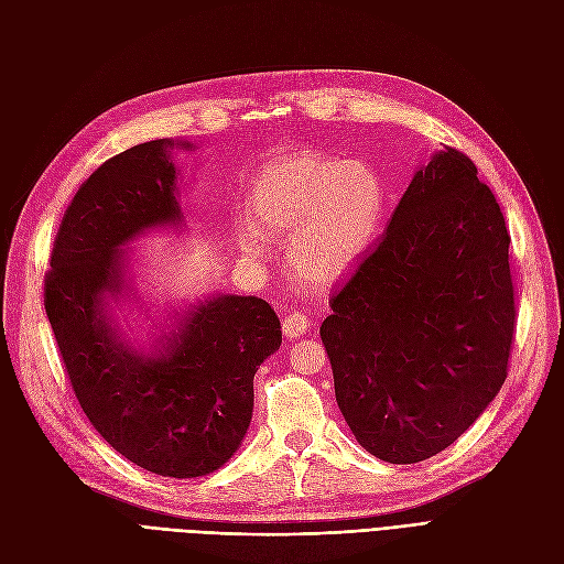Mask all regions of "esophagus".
Returning a JSON list of instances; mask_svg holds the SVG:
<instances>
[{"mask_svg":"<svg viewBox=\"0 0 564 564\" xmlns=\"http://www.w3.org/2000/svg\"><path fill=\"white\" fill-rule=\"evenodd\" d=\"M307 328H310V317L305 313H299V310H291V313H286L282 319V332L286 338H301Z\"/></svg>","mask_w":564,"mask_h":564,"instance_id":"esophagus-1","label":"esophagus"}]
</instances>
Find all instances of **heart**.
Instances as JSON below:
<instances>
[{"mask_svg":"<svg viewBox=\"0 0 564 564\" xmlns=\"http://www.w3.org/2000/svg\"><path fill=\"white\" fill-rule=\"evenodd\" d=\"M384 205L378 172L364 161L299 153L265 165L249 188V209L268 238H293L289 265L310 286L338 282L373 240ZM242 245L259 249L257 230Z\"/></svg>","mask_w":564,"mask_h":564,"instance_id":"1","label":"heart"}]
</instances>
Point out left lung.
<instances>
[{
	"instance_id": "1",
	"label": "left lung",
	"mask_w": 564,
	"mask_h": 564,
	"mask_svg": "<svg viewBox=\"0 0 564 564\" xmlns=\"http://www.w3.org/2000/svg\"><path fill=\"white\" fill-rule=\"evenodd\" d=\"M509 242L474 161L443 147L328 299L336 401L378 459L434 457L497 397L518 315Z\"/></svg>"
}]
</instances>
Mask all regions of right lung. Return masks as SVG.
<instances>
[{"label": "right lung", "mask_w": 564, "mask_h": 564, "mask_svg": "<svg viewBox=\"0 0 564 564\" xmlns=\"http://www.w3.org/2000/svg\"><path fill=\"white\" fill-rule=\"evenodd\" d=\"M172 140L105 161L74 193L44 278V307L65 373L97 432L138 467L170 478L217 471L238 451L254 408V373L280 349L275 310L257 296L207 299L159 352L116 340L105 291L121 289V247L180 224Z\"/></svg>", "instance_id": "obj_1"}]
</instances>
